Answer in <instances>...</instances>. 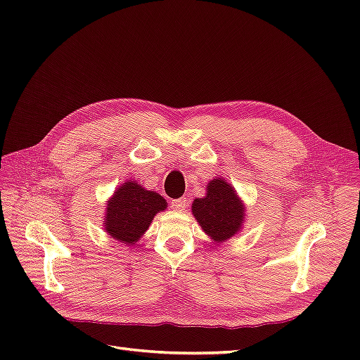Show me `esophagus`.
Masks as SVG:
<instances>
[{
    "label": "esophagus",
    "mask_w": 360,
    "mask_h": 360,
    "mask_svg": "<svg viewBox=\"0 0 360 360\" xmlns=\"http://www.w3.org/2000/svg\"><path fill=\"white\" fill-rule=\"evenodd\" d=\"M171 207H172V209H176V210H184L188 207V198L181 197L179 200H172Z\"/></svg>",
    "instance_id": "34e87169"
}]
</instances>
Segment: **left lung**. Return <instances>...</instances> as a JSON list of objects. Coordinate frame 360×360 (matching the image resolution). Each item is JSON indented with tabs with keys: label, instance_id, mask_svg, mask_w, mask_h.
Segmentation results:
<instances>
[{
	"label": "left lung",
	"instance_id": "obj_1",
	"mask_svg": "<svg viewBox=\"0 0 360 360\" xmlns=\"http://www.w3.org/2000/svg\"><path fill=\"white\" fill-rule=\"evenodd\" d=\"M243 212L237 193L222 179L212 180L205 197L197 198L192 204L195 219L216 242H224L240 230Z\"/></svg>",
	"mask_w": 360,
	"mask_h": 360
}]
</instances>
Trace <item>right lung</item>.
<instances>
[{
	"label": "right lung",
	"mask_w": 360,
	"mask_h": 360,
	"mask_svg": "<svg viewBox=\"0 0 360 360\" xmlns=\"http://www.w3.org/2000/svg\"><path fill=\"white\" fill-rule=\"evenodd\" d=\"M165 209L167 201L159 193L126 181L108 202L105 228L117 240L134 245L147 231L155 214Z\"/></svg>",
	"instance_id": "right-lung-1"
}]
</instances>
